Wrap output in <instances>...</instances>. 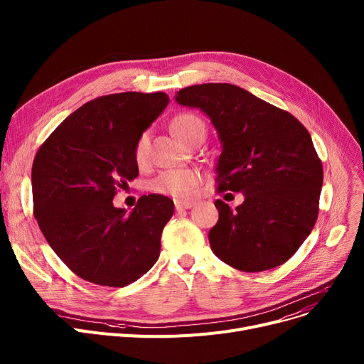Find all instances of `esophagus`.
Here are the masks:
<instances>
[{
	"label": "esophagus",
	"mask_w": 364,
	"mask_h": 364,
	"mask_svg": "<svg viewBox=\"0 0 364 364\" xmlns=\"http://www.w3.org/2000/svg\"><path fill=\"white\" fill-rule=\"evenodd\" d=\"M196 202L193 200H176V209L177 211H181V209H190L192 206H195Z\"/></svg>",
	"instance_id": "1"
}]
</instances>
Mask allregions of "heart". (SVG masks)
I'll list each match as a JSON object with an SVG mask.
<instances>
[{
	"label": "heart",
	"instance_id": "b5f03b06",
	"mask_svg": "<svg viewBox=\"0 0 364 364\" xmlns=\"http://www.w3.org/2000/svg\"><path fill=\"white\" fill-rule=\"evenodd\" d=\"M172 132L183 143L195 137L198 132L205 131L203 121L193 113H180L171 122ZM149 155V134L141 132L136 144H134V159L139 165L147 161ZM199 183V174L193 169H169L162 171L161 174L151 181V188L161 195L186 198L193 193Z\"/></svg>",
	"mask_w": 364,
	"mask_h": 364
}]
</instances>
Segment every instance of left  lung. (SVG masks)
<instances>
[{
	"label": "left lung",
	"mask_w": 364,
	"mask_h": 364,
	"mask_svg": "<svg viewBox=\"0 0 364 364\" xmlns=\"http://www.w3.org/2000/svg\"><path fill=\"white\" fill-rule=\"evenodd\" d=\"M176 102L211 119L221 143L218 190L245 196L235 209L215 200L213 252L247 273L288 261L318 215L323 168L309 131L291 113L232 84L187 87Z\"/></svg>",
	"instance_id": "8db88e82"
}]
</instances>
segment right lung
<instances>
[{
	"instance_id": "add662e5",
	"label": "right lung",
	"mask_w": 364,
	"mask_h": 364,
	"mask_svg": "<svg viewBox=\"0 0 364 364\" xmlns=\"http://www.w3.org/2000/svg\"><path fill=\"white\" fill-rule=\"evenodd\" d=\"M168 103L165 92L103 95L70 113L36 153L35 218L57 257L87 282L122 288L159 258L174 202L144 195L127 213L112 200L139 176L134 144Z\"/></svg>"
}]
</instances>
